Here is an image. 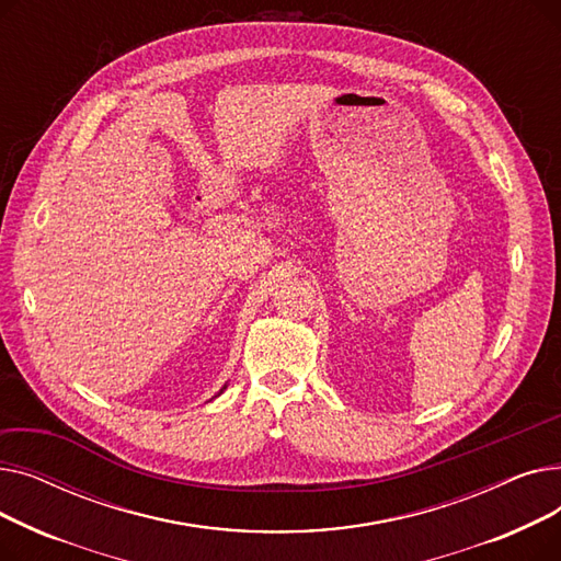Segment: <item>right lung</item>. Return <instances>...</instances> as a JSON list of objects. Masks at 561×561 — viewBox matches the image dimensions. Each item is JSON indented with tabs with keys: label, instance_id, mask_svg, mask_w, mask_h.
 I'll return each instance as SVG.
<instances>
[{
	"label": "right lung",
	"instance_id": "obj_1",
	"mask_svg": "<svg viewBox=\"0 0 561 561\" xmlns=\"http://www.w3.org/2000/svg\"><path fill=\"white\" fill-rule=\"evenodd\" d=\"M220 393H222V391H220Z\"/></svg>",
	"mask_w": 561,
	"mask_h": 561
}]
</instances>
